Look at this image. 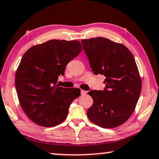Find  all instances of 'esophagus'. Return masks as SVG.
<instances>
[{
	"mask_svg": "<svg viewBox=\"0 0 159 159\" xmlns=\"http://www.w3.org/2000/svg\"><path fill=\"white\" fill-rule=\"evenodd\" d=\"M86 94H87V92L85 91V90L81 89V94H82V95H85Z\"/></svg>",
	"mask_w": 159,
	"mask_h": 159,
	"instance_id": "1",
	"label": "esophagus"
}]
</instances>
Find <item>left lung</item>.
<instances>
[{"mask_svg": "<svg viewBox=\"0 0 159 159\" xmlns=\"http://www.w3.org/2000/svg\"><path fill=\"white\" fill-rule=\"evenodd\" d=\"M81 43L94 74L106 77L104 90L88 92L93 99L88 118L102 128L120 126L133 114L141 94L135 59L127 48L107 38L82 40Z\"/></svg>", "mask_w": 159, "mask_h": 159, "instance_id": "left-lung-1", "label": "left lung"}]
</instances>
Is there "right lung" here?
Segmentation results:
<instances>
[{
	"mask_svg": "<svg viewBox=\"0 0 159 159\" xmlns=\"http://www.w3.org/2000/svg\"><path fill=\"white\" fill-rule=\"evenodd\" d=\"M82 50L79 41L51 40L23 55L16 71V89L23 111L38 125L52 127L62 123L70 104L80 97V89L58 87L57 82Z\"/></svg>",
	"mask_w": 159,
	"mask_h": 159,
	"instance_id": "right-lung-1",
	"label": "right lung"
}]
</instances>
